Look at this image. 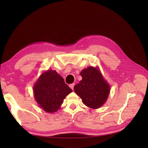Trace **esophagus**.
Masks as SVG:
<instances>
[{
  "label": "esophagus",
  "instance_id": "1",
  "mask_svg": "<svg viewBox=\"0 0 148 148\" xmlns=\"http://www.w3.org/2000/svg\"><path fill=\"white\" fill-rule=\"evenodd\" d=\"M74 86H75V83H72V84H69V87L71 88L73 90L74 89Z\"/></svg>",
  "mask_w": 148,
  "mask_h": 148
}]
</instances>
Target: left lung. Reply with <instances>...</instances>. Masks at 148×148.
I'll return each mask as SVG.
<instances>
[{
    "label": "left lung",
    "mask_w": 148,
    "mask_h": 148,
    "mask_svg": "<svg viewBox=\"0 0 148 148\" xmlns=\"http://www.w3.org/2000/svg\"><path fill=\"white\" fill-rule=\"evenodd\" d=\"M80 75L82 80L75 85V92L88 107L95 109L101 107L109 95V85L98 69L92 66L84 69Z\"/></svg>",
    "instance_id": "1"
}]
</instances>
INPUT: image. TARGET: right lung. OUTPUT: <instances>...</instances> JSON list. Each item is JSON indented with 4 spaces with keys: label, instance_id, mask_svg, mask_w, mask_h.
<instances>
[{
    "label": "right lung",
    "instance_id": "1",
    "mask_svg": "<svg viewBox=\"0 0 148 148\" xmlns=\"http://www.w3.org/2000/svg\"><path fill=\"white\" fill-rule=\"evenodd\" d=\"M73 90L56 71L48 70L40 76L34 87L39 106L48 113L57 112L64 99Z\"/></svg>",
    "mask_w": 148,
    "mask_h": 148
}]
</instances>
